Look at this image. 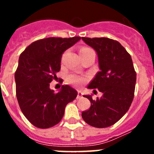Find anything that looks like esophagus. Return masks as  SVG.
I'll return each instance as SVG.
<instances>
[{
    "mask_svg": "<svg viewBox=\"0 0 154 154\" xmlns=\"http://www.w3.org/2000/svg\"><path fill=\"white\" fill-rule=\"evenodd\" d=\"M82 97V93L81 92H78V95H77V97H76V99H81Z\"/></svg>",
    "mask_w": 154,
    "mask_h": 154,
    "instance_id": "esophagus-1",
    "label": "esophagus"
}]
</instances>
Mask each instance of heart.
<instances>
[{"label":"heart","mask_w":154,"mask_h":154,"mask_svg":"<svg viewBox=\"0 0 154 154\" xmlns=\"http://www.w3.org/2000/svg\"><path fill=\"white\" fill-rule=\"evenodd\" d=\"M89 49H91V48L88 47H82L79 49V53L81 54V53L88 51ZM67 80L69 83L72 84L74 85H80L85 82V79L76 74H70L69 75H68Z\"/></svg>","instance_id":"b5f03b06"}]
</instances>
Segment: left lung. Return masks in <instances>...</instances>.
Instances as JSON below:
<instances>
[{
    "label": "left lung",
    "mask_w": 154,
    "mask_h": 154,
    "mask_svg": "<svg viewBox=\"0 0 154 154\" xmlns=\"http://www.w3.org/2000/svg\"><path fill=\"white\" fill-rule=\"evenodd\" d=\"M82 39L96 51L100 69L88 89L103 93L96 100L90 95L83 96L91 102V106L82 112V117L94 127H108L123 117L133 102L137 80L133 61L117 41L108 38Z\"/></svg>",
    "instance_id": "obj_1"
}]
</instances>
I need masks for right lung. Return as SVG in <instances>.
<instances>
[{"instance_id": "add662e5", "label": "right lung", "mask_w": 154, "mask_h": 154, "mask_svg": "<svg viewBox=\"0 0 154 154\" xmlns=\"http://www.w3.org/2000/svg\"><path fill=\"white\" fill-rule=\"evenodd\" d=\"M80 39V37L41 39L31 43L19 57L14 74L16 96L21 112L36 127L47 129L58 124L66 105L78 95L68 85H62L55 93L49 83L56 79L64 51Z\"/></svg>"}]
</instances>
